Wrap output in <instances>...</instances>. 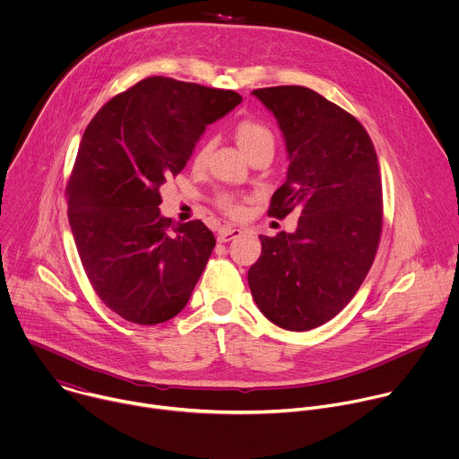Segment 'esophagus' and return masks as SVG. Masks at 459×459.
Here are the masks:
<instances>
[{"mask_svg": "<svg viewBox=\"0 0 459 459\" xmlns=\"http://www.w3.org/2000/svg\"><path fill=\"white\" fill-rule=\"evenodd\" d=\"M241 234H243V230H241V229L223 227V229H220V232H218V241H220V243H229V241H232V239L239 238Z\"/></svg>", "mask_w": 459, "mask_h": 459, "instance_id": "esophagus-1", "label": "esophagus"}]
</instances>
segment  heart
I'll list each match as a JSON object with an SVG mask.
<instances>
[{
  "mask_svg": "<svg viewBox=\"0 0 459 459\" xmlns=\"http://www.w3.org/2000/svg\"><path fill=\"white\" fill-rule=\"evenodd\" d=\"M236 140H238V145L241 147V151L245 152V155H248L250 151H254V149L259 147V145H264V143H266V145H273L272 131H270L266 126H263V124H259V122H254V120H243V122L238 124V127H236ZM209 149H211V143H205V145L202 147L198 160L205 159ZM220 205H221V209H223L225 212H229V214H234V216H236V214L241 212L239 205H238V204L234 202V198H230V196H223V198L220 200Z\"/></svg>",
  "mask_w": 459,
  "mask_h": 459,
  "instance_id": "b5f03b06",
  "label": "heart"
}]
</instances>
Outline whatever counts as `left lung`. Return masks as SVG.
<instances>
[{
    "instance_id": "left-lung-1",
    "label": "left lung",
    "mask_w": 459,
    "mask_h": 459,
    "mask_svg": "<svg viewBox=\"0 0 459 459\" xmlns=\"http://www.w3.org/2000/svg\"><path fill=\"white\" fill-rule=\"evenodd\" d=\"M252 95L284 138L286 182L268 214L300 211L295 232L261 238L248 286L261 314L290 332L333 319L366 279L382 232V182L375 145L348 111L304 86Z\"/></svg>"
}]
</instances>
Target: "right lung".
I'll list each match as a JSON object with an SVG mask.
<instances>
[{
	"mask_svg": "<svg viewBox=\"0 0 459 459\" xmlns=\"http://www.w3.org/2000/svg\"><path fill=\"white\" fill-rule=\"evenodd\" d=\"M241 102L232 90L147 77L88 124L68 182V220L86 275L109 310L152 326L178 316L216 239L164 218L160 187L189 162L207 126Z\"/></svg>",
	"mask_w": 459,
	"mask_h": 459,
	"instance_id": "1",
	"label": "right lung"
}]
</instances>
